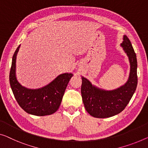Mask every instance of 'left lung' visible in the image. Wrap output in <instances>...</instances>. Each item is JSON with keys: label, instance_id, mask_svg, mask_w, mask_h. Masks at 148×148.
Masks as SVG:
<instances>
[{"label": "left lung", "instance_id": "obj_1", "mask_svg": "<svg viewBox=\"0 0 148 148\" xmlns=\"http://www.w3.org/2000/svg\"><path fill=\"white\" fill-rule=\"evenodd\" d=\"M121 44L130 64L129 78L124 85L113 90L97 88L82 77L81 94L88 113L94 118H109L122 112L130 101L138 84L137 58L129 38L124 35Z\"/></svg>", "mask_w": 148, "mask_h": 148}]
</instances>
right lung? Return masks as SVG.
Instances as JSON below:
<instances>
[{
	"label": "right lung",
	"instance_id": "1",
	"mask_svg": "<svg viewBox=\"0 0 148 148\" xmlns=\"http://www.w3.org/2000/svg\"><path fill=\"white\" fill-rule=\"evenodd\" d=\"M20 46L12 56L9 80L11 89L18 103L28 114L47 116L54 114L60 107L72 73L60 74L48 85L38 89H28L18 82L16 77V59Z\"/></svg>",
	"mask_w": 148,
	"mask_h": 148
}]
</instances>
